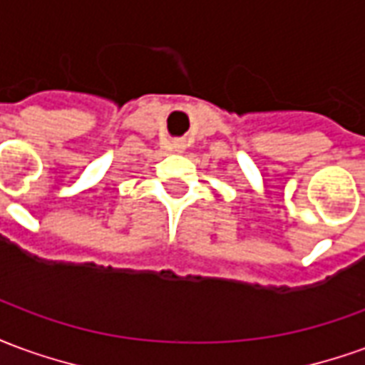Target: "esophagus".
Wrapping results in <instances>:
<instances>
[{
  "label": "esophagus",
  "instance_id": "esophagus-1",
  "mask_svg": "<svg viewBox=\"0 0 365 365\" xmlns=\"http://www.w3.org/2000/svg\"><path fill=\"white\" fill-rule=\"evenodd\" d=\"M172 148H174L175 152H182L183 150V143H182V140H174V143H172Z\"/></svg>",
  "mask_w": 365,
  "mask_h": 365
}]
</instances>
